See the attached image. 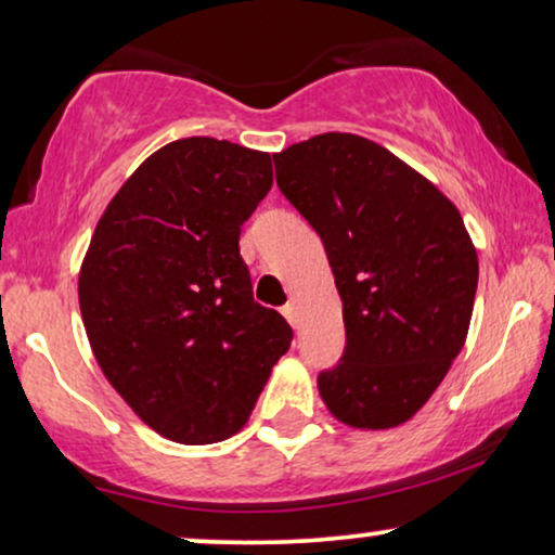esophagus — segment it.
I'll return each mask as SVG.
<instances>
[{
  "mask_svg": "<svg viewBox=\"0 0 555 555\" xmlns=\"http://www.w3.org/2000/svg\"><path fill=\"white\" fill-rule=\"evenodd\" d=\"M283 315L287 318V323H291L293 328H298V310H295L293 302H287V306H283Z\"/></svg>",
  "mask_w": 555,
  "mask_h": 555,
  "instance_id": "obj_1",
  "label": "esophagus"
}]
</instances>
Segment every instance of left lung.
<instances>
[{"instance_id": "8db88e82", "label": "left lung", "mask_w": 555, "mask_h": 555, "mask_svg": "<svg viewBox=\"0 0 555 555\" xmlns=\"http://www.w3.org/2000/svg\"><path fill=\"white\" fill-rule=\"evenodd\" d=\"M272 158L344 300V356L318 374L325 406L351 427H397L465 346L477 291L465 222L435 184L361 135L321 133Z\"/></svg>"}]
</instances>
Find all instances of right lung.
<instances>
[{
  "mask_svg": "<svg viewBox=\"0 0 555 555\" xmlns=\"http://www.w3.org/2000/svg\"><path fill=\"white\" fill-rule=\"evenodd\" d=\"M272 156L209 135L151 154L120 186L80 270L103 374L158 435L211 444L247 422L293 328L253 298L242 224Z\"/></svg>",
  "mask_w": 555,
  "mask_h": 555,
  "instance_id": "right-lung-1",
  "label": "right lung"
}]
</instances>
